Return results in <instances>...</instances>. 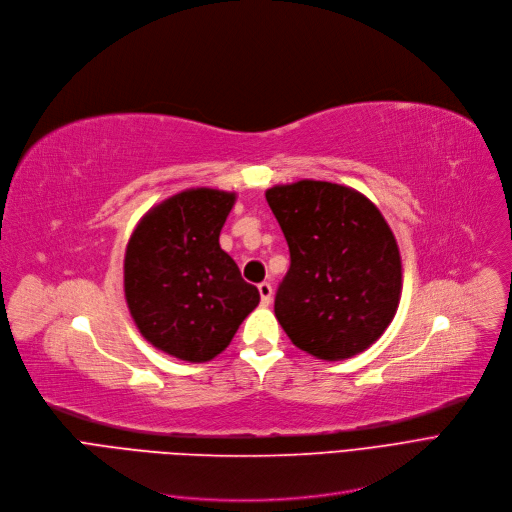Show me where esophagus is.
Returning a JSON list of instances; mask_svg holds the SVG:
<instances>
[{
  "label": "esophagus",
  "instance_id": "obj_1",
  "mask_svg": "<svg viewBox=\"0 0 512 512\" xmlns=\"http://www.w3.org/2000/svg\"><path fill=\"white\" fill-rule=\"evenodd\" d=\"M258 294H260V302H262V306H269L271 304V300H273V287H271V283H260L258 285Z\"/></svg>",
  "mask_w": 512,
  "mask_h": 512
}]
</instances>
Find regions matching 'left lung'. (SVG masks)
<instances>
[{"mask_svg": "<svg viewBox=\"0 0 512 512\" xmlns=\"http://www.w3.org/2000/svg\"><path fill=\"white\" fill-rule=\"evenodd\" d=\"M289 246L275 316L296 348L346 360L373 346L402 296L398 241L364 193L302 179L266 189Z\"/></svg>", "mask_w": 512, "mask_h": 512, "instance_id": "obj_1", "label": "left lung"}]
</instances>
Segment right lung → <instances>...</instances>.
I'll use <instances>...</instances> for the list:
<instances>
[{
    "label": "right lung",
    "mask_w": 512,
    "mask_h": 512,
    "mask_svg": "<svg viewBox=\"0 0 512 512\" xmlns=\"http://www.w3.org/2000/svg\"><path fill=\"white\" fill-rule=\"evenodd\" d=\"M237 193L191 187L145 212L125 252V300L148 342L168 356L208 362L258 306L218 237Z\"/></svg>",
    "instance_id": "right-lung-1"
}]
</instances>
